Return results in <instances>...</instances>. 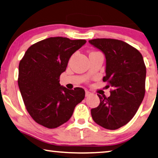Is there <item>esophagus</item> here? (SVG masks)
<instances>
[{
  "label": "esophagus",
  "instance_id": "esophagus-1",
  "mask_svg": "<svg viewBox=\"0 0 158 158\" xmlns=\"http://www.w3.org/2000/svg\"><path fill=\"white\" fill-rule=\"evenodd\" d=\"M91 94V93L90 92V91H89L88 90H86V91H85V95H86V96H90Z\"/></svg>",
  "mask_w": 158,
  "mask_h": 158
}]
</instances>
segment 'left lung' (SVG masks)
Wrapping results in <instances>:
<instances>
[{
    "instance_id": "8db88e82",
    "label": "left lung",
    "mask_w": 158,
    "mask_h": 158,
    "mask_svg": "<svg viewBox=\"0 0 158 158\" xmlns=\"http://www.w3.org/2000/svg\"><path fill=\"white\" fill-rule=\"evenodd\" d=\"M89 42L105 55L106 67L103 81L113 88L109 97L97 94L100 103L91 109V116L100 126L116 130L133 118L144 98V60L137 49L122 40L98 38Z\"/></svg>"
}]
</instances>
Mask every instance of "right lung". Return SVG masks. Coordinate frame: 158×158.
<instances>
[{
  "mask_svg": "<svg viewBox=\"0 0 158 158\" xmlns=\"http://www.w3.org/2000/svg\"><path fill=\"white\" fill-rule=\"evenodd\" d=\"M85 40L49 37L30 47L19 64L18 83L25 108L32 119L48 128L69 120L74 108L85 96L82 88L67 89L60 85L73 53Z\"/></svg>",
  "mask_w": 158,
  "mask_h": 158,
  "instance_id": "add662e5",
  "label": "right lung"
}]
</instances>
